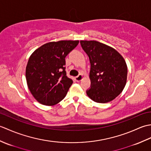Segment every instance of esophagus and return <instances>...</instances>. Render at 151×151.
<instances>
[{
    "label": "esophagus",
    "mask_w": 151,
    "mask_h": 151,
    "mask_svg": "<svg viewBox=\"0 0 151 151\" xmlns=\"http://www.w3.org/2000/svg\"><path fill=\"white\" fill-rule=\"evenodd\" d=\"M83 78H84V76H83L82 75H79L78 76H76V77H75V80H76V82L81 81Z\"/></svg>",
    "instance_id": "obj_1"
}]
</instances>
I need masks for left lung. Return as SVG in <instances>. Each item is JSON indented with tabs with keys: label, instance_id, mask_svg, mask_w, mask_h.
<instances>
[{
	"label": "left lung",
	"instance_id": "1",
	"mask_svg": "<svg viewBox=\"0 0 151 151\" xmlns=\"http://www.w3.org/2000/svg\"><path fill=\"white\" fill-rule=\"evenodd\" d=\"M91 63V88L86 91L91 100L106 103L123 91L127 79V65L117 51L97 41H81Z\"/></svg>",
	"mask_w": 151,
	"mask_h": 151
}]
</instances>
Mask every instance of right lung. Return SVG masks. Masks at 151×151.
I'll return each instance as SVG.
<instances>
[{
	"instance_id": "obj_1",
	"label": "right lung",
	"mask_w": 151,
	"mask_h": 151,
	"mask_svg": "<svg viewBox=\"0 0 151 151\" xmlns=\"http://www.w3.org/2000/svg\"><path fill=\"white\" fill-rule=\"evenodd\" d=\"M78 43V40L52 41L31 54L26 79L30 93L40 103L53 106L65 97L73 82L66 75L65 58Z\"/></svg>"
}]
</instances>
